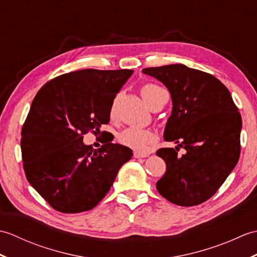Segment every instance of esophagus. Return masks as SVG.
<instances>
[{
	"mask_svg": "<svg viewBox=\"0 0 257 257\" xmlns=\"http://www.w3.org/2000/svg\"><path fill=\"white\" fill-rule=\"evenodd\" d=\"M134 157L137 158V159H139V158H146V157H148V155H147V154H140V152L135 151V152H134Z\"/></svg>",
	"mask_w": 257,
	"mask_h": 257,
	"instance_id": "esophagus-1",
	"label": "esophagus"
}]
</instances>
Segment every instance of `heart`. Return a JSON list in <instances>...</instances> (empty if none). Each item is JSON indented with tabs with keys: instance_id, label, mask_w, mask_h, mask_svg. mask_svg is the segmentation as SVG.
Here are the masks:
<instances>
[{
	"instance_id": "heart-1",
	"label": "heart",
	"mask_w": 257,
	"mask_h": 257,
	"mask_svg": "<svg viewBox=\"0 0 257 257\" xmlns=\"http://www.w3.org/2000/svg\"><path fill=\"white\" fill-rule=\"evenodd\" d=\"M163 89L161 87L157 86L155 84H145L141 87V96H143L144 100L147 105L151 107L152 102L155 101L157 96L159 92ZM114 112V102H112L110 113L111 116ZM118 141L121 145L128 147V148L133 149L137 152H145L150 149V146L154 145L157 141V136L154 132L148 129H140V128H127L121 132L118 136Z\"/></svg>"
}]
</instances>
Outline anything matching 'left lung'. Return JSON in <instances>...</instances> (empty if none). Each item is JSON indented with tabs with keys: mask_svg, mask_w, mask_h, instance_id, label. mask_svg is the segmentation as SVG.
<instances>
[{
	"mask_svg": "<svg viewBox=\"0 0 257 257\" xmlns=\"http://www.w3.org/2000/svg\"><path fill=\"white\" fill-rule=\"evenodd\" d=\"M143 73L165 85L172 111L163 138L176 149L157 151L167 171L157 190L171 203L193 206L214 194L235 168L241 152L242 118L230 91L211 74L182 64L149 67ZM187 151L177 156L178 147Z\"/></svg>",
	"mask_w": 257,
	"mask_h": 257,
	"instance_id": "8db88e82",
	"label": "left lung"
}]
</instances>
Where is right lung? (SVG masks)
<instances>
[{
    "label": "right lung",
    "mask_w": 257,
    "mask_h": 257,
    "mask_svg": "<svg viewBox=\"0 0 257 257\" xmlns=\"http://www.w3.org/2000/svg\"><path fill=\"white\" fill-rule=\"evenodd\" d=\"M133 73L76 70L48 81L33 99L22 128V159L27 181L53 209L91 210L132 159L133 150L112 144L110 137L92 150L83 136L100 133L101 124L109 122L114 97Z\"/></svg>",
    "instance_id": "add662e5"
}]
</instances>
